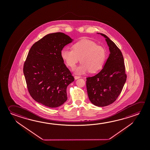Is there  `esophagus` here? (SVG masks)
Returning a JSON list of instances; mask_svg holds the SVG:
<instances>
[{
	"instance_id": "34e87169",
	"label": "esophagus",
	"mask_w": 150,
	"mask_h": 150,
	"mask_svg": "<svg viewBox=\"0 0 150 150\" xmlns=\"http://www.w3.org/2000/svg\"><path fill=\"white\" fill-rule=\"evenodd\" d=\"M81 78V77L80 76H74V79H80Z\"/></svg>"
}]
</instances>
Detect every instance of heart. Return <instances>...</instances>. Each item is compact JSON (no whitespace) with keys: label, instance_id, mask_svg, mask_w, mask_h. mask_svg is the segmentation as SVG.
I'll use <instances>...</instances> for the list:
<instances>
[{"label":"heart","instance_id":"heart-1","mask_svg":"<svg viewBox=\"0 0 150 150\" xmlns=\"http://www.w3.org/2000/svg\"><path fill=\"white\" fill-rule=\"evenodd\" d=\"M72 49L63 48L61 57L71 69H74L81 61V64L75 69L76 74L81 75L89 71L95 73L103 67L107 57L106 50L96 42L90 40H82L73 44Z\"/></svg>","mask_w":150,"mask_h":150}]
</instances>
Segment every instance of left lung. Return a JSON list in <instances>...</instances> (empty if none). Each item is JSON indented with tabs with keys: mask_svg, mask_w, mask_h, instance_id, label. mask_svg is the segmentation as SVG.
Returning a JSON list of instances; mask_svg holds the SVG:
<instances>
[{
	"mask_svg": "<svg viewBox=\"0 0 150 150\" xmlns=\"http://www.w3.org/2000/svg\"><path fill=\"white\" fill-rule=\"evenodd\" d=\"M106 39L110 54L99 73L86 78V87L89 99L94 105L105 107L113 103L122 90L127 75L122 54L115 43L107 35Z\"/></svg>",
	"mask_w": 150,
	"mask_h": 150,
	"instance_id": "left-lung-1",
	"label": "left lung"
}]
</instances>
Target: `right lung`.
<instances>
[{"label": "right lung", "mask_w": 150, "mask_h": 150, "mask_svg": "<svg viewBox=\"0 0 150 150\" xmlns=\"http://www.w3.org/2000/svg\"><path fill=\"white\" fill-rule=\"evenodd\" d=\"M73 40L64 33L46 35L32 45L23 66L28 89L32 98L50 108L67 100V86L74 81L61 57L62 49Z\"/></svg>", "instance_id": "right-lung-1"}]
</instances>
